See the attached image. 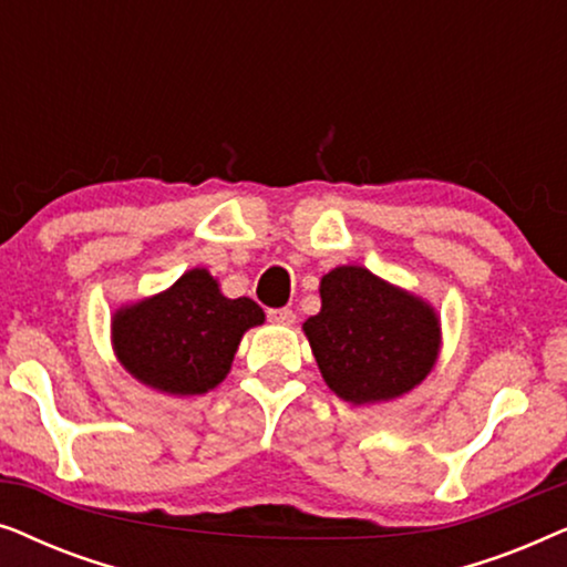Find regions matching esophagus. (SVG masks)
Masks as SVG:
<instances>
[{"label": "esophagus", "instance_id": "1", "mask_svg": "<svg viewBox=\"0 0 567 567\" xmlns=\"http://www.w3.org/2000/svg\"><path fill=\"white\" fill-rule=\"evenodd\" d=\"M268 320L276 322V324H293V322H297V315H293L289 307L268 309Z\"/></svg>", "mask_w": 567, "mask_h": 567}]
</instances>
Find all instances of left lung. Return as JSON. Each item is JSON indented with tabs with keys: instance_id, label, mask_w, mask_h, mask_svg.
I'll return each instance as SVG.
<instances>
[{
	"instance_id": "8db88e82",
	"label": "left lung",
	"mask_w": 567,
	"mask_h": 567,
	"mask_svg": "<svg viewBox=\"0 0 567 567\" xmlns=\"http://www.w3.org/2000/svg\"><path fill=\"white\" fill-rule=\"evenodd\" d=\"M320 312L301 324L324 384L351 405L398 400L436 367L441 320L433 305L363 266L320 281Z\"/></svg>"
}]
</instances>
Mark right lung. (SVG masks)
Returning <instances> with one entry per match:
<instances>
[{
	"mask_svg": "<svg viewBox=\"0 0 567 567\" xmlns=\"http://www.w3.org/2000/svg\"><path fill=\"white\" fill-rule=\"evenodd\" d=\"M266 322L252 299H229L206 268L169 289L123 305L111 317L113 353L136 382L173 398H193L227 379L239 340Z\"/></svg>",
	"mask_w": 567,
	"mask_h": 567,
	"instance_id": "1",
	"label": "right lung"
}]
</instances>
